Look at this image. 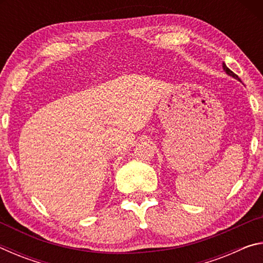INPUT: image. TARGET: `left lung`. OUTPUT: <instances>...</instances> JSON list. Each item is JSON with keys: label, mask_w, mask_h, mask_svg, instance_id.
Returning <instances> with one entry per match:
<instances>
[{"label": "left lung", "mask_w": 263, "mask_h": 263, "mask_svg": "<svg viewBox=\"0 0 263 263\" xmlns=\"http://www.w3.org/2000/svg\"><path fill=\"white\" fill-rule=\"evenodd\" d=\"M222 68H224L225 72L228 73V74L230 75V77H232V78H234V79H237V80H239V81H240V79H239L238 75H237V74H234V73L232 72V70H231V69L228 67V66H226V65L224 64V62H222Z\"/></svg>", "instance_id": "1"}]
</instances>
